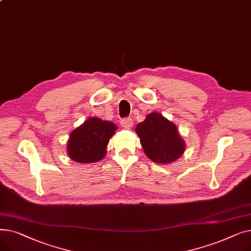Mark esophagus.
I'll return each mask as SVG.
<instances>
[{
  "instance_id": "1",
  "label": "esophagus",
  "mask_w": 251,
  "mask_h": 251,
  "mask_svg": "<svg viewBox=\"0 0 251 251\" xmlns=\"http://www.w3.org/2000/svg\"><path fill=\"white\" fill-rule=\"evenodd\" d=\"M121 125L124 128H131L133 126V121L130 118H124L121 120Z\"/></svg>"
}]
</instances>
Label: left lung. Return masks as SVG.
<instances>
[{"label": "left lung", "instance_id": "obj_1", "mask_svg": "<svg viewBox=\"0 0 251 251\" xmlns=\"http://www.w3.org/2000/svg\"><path fill=\"white\" fill-rule=\"evenodd\" d=\"M137 133L147 156L156 164H171L185 151V141L179 134L177 126L156 112L138 123Z\"/></svg>", "mask_w": 251, "mask_h": 251}]
</instances>
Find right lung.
I'll return each instance as SVG.
<instances>
[{"label":"right lung","instance_id":"right-lung-1","mask_svg":"<svg viewBox=\"0 0 251 251\" xmlns=\"http://www.w3.org/2000/svg\"><path fill=\"white\" fill-rule=\"evenodd\" d=\"M117 126L97 117H90L70 133L67 153L76 163H97L105 156L110 138Z\"/></svg>","mask_w":251,"mask_h":251}]
</instances>
